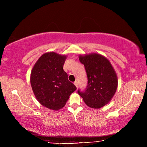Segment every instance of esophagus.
Returning a JSON list of instances; mask_svg holds the SVG:
<instances>
[{"mask_svg":"<svg viewBox=\"0 0 147 147\" xmlns=\"http://www.w3.org/2000/svg\"><path fill=\"white\" fill-rule=\"evenodd\" d=\"M74 85L76 86V88H78V82H76V81H75V82H74Z\"/></svg>","mask_w":147,"mask_h":147,"instance_id":"1","label":"esophagus"}]
</instances>
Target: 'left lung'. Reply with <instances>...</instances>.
Instances as JSON below:
<instances>
[{
    "mask_svg": "<svg viewBox=\"0 0 147 147\" xmlns=\"http://www.w3.org/2000/svg\"><path fill=\"white\" fill-rule=\"evenodd\" d=\"M85 65L88 83L83 92L78 93L88 107L100 109L107 104L117 88V76L111 62L104 56L92 53L80 55Z\"/></svg>",
    "mask_w": 147,
    "mask_h": 147,
    "instance_id": "obj_1",
    "label": "left lung"
}]
</instances>
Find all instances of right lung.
<instances>
[{
	"label": "right lung",
	"mask_w": 147,
	"mask_h": 147,
	"mask_svg": "<svg viewBox=\"0 0 147 147\" xmlns=\"http://www.w3.org/2000/svg\"><path fill=\"white\" fill-rule=\"evenodd\" d=\"M66 57L54 52L45 53L31 72L30 83L36 100L43 106L54 111L63 107L76 90L63 69Z\"/></svg>",
	"instance_id": "obj_1"
}]
</instances>
